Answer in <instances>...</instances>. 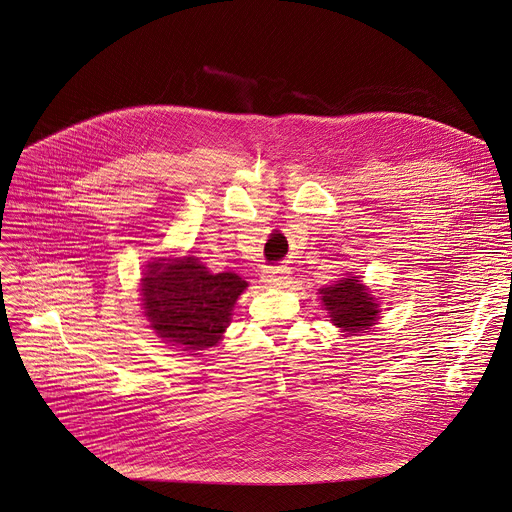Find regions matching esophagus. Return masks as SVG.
Returning a JSON list of instances; mask_svg holds the SVG:
<instances>
[{"label":"esophagus","instance_id":"esophagus-1","mask_svg":"<svg viewBox=\"0 0 512 512\" xmlns=\"http://www.w3.org/2000/svg\"><path fill=\"white\" fill-rule=\"evenodd\" d=\"M263 282L271 288H288L292 284V271L288 267H271L263 273Z\"/></svg>","mask_w":512,"mask_h":512}]
</instances>
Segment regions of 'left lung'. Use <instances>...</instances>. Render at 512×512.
Returning <instances> with one entry per match:
<instances>
[{"mask_svg": "<svg viewBox=\"0 0 512 512\" xmlns=\"http://www.w3.org/2000/svg\"><path fill=\"white\" fill-rule=\"evenodd\" d=\"M318 294L324 310L329 312L331 322L341 329V333H365L380 318L378 314L382 310L378 300L353 273H347V277H343L335 286L322 288Z\"/></svg>", "mask_w": 512, "mask_h": 512, "instance_id": "8db88e82", "label": "left lung"}]
</instances>
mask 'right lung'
I'll use <instances>...</instances> for the list:
<instances>
[{"instance_id": "1", "label": "right lung", "mask_w": 512, "mask_h": 512, "mask_svg": "<svg viewBox=\"0 0 512 512\" xmlns=\"http://www.w3.org/2000/svg\"><path fill=\"white\" fill-rule=\"evenodd\" d=\"M232 271L210 273L198 257H159L141 280L145 316L167 345L190 355L216 347L230 324L232 308L247 290Z\"/></svg>"}]
</instances>
